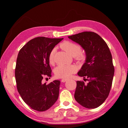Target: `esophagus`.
Segmentation results:
<instances>
[{"label":"esophagus","instance_id":"esophagus-1","mask_svg":"<svg viewBox=\"0 0 128 128\" xmlns=\"http://www.w3.org/2000/svg\"><path fill=\"white\" fill-rule=\"evenodd\" d=\"M67 80H68V79H62V82H66Z\"/></svg>","mask_w":128,"mask_h":128}]
</instances>
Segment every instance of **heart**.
<instances>
[{"label":"heart","mask_w":128,"mask_h":128,"mask_svg":"<svg viewBox=\"0 0 128 128\" xmlns=\"http://www.w3.org/2000/svg\"><path fill=\"white\" fill-rule=\"evenodd\" d=\"M61 48L69 55L75 56L76 59L80 62L84 61L85 59V54L81 51V47L78 44L70 41H64L60 44ZM55 49L51 50L48 55V61L50 64L54 62V55ZM77 70L76 66L74 65H59L55 69V74L58 78H68Z\"/></svg>","instance_id":"obj_1"}]
</instances>
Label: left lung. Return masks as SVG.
<instances>
[{
  "instance_id": "1",
  "label": "left lung",
  "mask_w": 128,
  "mask_h": 128,
  "mask_svg": "<svg viewBox=\"0 0 128 128\" xmlns=\"http://www.w3.org/2000/svg\"><path fill=\"white\" fill-rule=\"evenodd\" d=\"M68 38L79 44L85 51V63L78 75L86 78L88 82L77 81L74 98L86 108H95L102 104L111 90L114 69L111 52L98 34L84 32Z\"/></svg>"
}]
</instances>
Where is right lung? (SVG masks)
Instances as JSON below:
<instances>
[{
	"label": "right lung",
	"instance_id": "1",
	"mask_svg": "<svg viewBox=\"0 0 128 128\" xmlns=\"http://www.w3.org/2000/svg\"><path fill=\"white\" fill-rule=\"evenodd\" d=\"M63 38L40 36L29 40L17 56L15 78L22 100L36 111H46L58 100L60 81L43 83L44 76H51L49 54Z\"/></svg>",
	"mask_w": 128,
	"mask_h": 128
}]
</instances>
